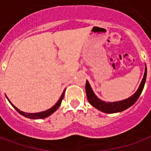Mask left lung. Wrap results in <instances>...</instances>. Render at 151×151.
Masks as SVG:
<instances>
[{
    "instance_id": "1",
    "label": "left lung",
    "mask_w": 151,
    "mask_h": 151,
    "mask_svg": "<svg viewBox=\"0 0 151 151\" xmlns=\"http://www.w3.org/2000/svg\"><path fill=\"white\" fill-rule=\"evenodd\" d=\"M146 66L145 68V73H144V76L141 82L139 87L137 89L134 94L132 96H130L129 98L124 99L121 101L117 102H105L103 101L95 95L94 91H92L91 86L89 84L88 81H86V96H87V99H88L89 103L95 107V108H97L99 111L105 112V113H116V112H120V111H124L127 108H130L132 105H133L136 101L137 100V99L139 98L140 95L142 94V90L144 88V86L146 83Z\"/></svg>"
}]
</instances>
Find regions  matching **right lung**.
<instances>
[{"label":"right lung","instance_id":"1","mask_svg":"<svg viewBox=\"0 0 151 151\" xmlns=\"http://www.w3.org/2000/svg\"><path fill=\"white\" fill-rule=\"evenodd\" d=\"M64 95H65V91L63 92V94L61 95V96H60V99L57 101V103H56V104L53 106L52 108H49V109H47L46 111H41V112H36V113H27V112H24V111H20V110L16 108L14 105L13 104L9 99L8 100L9 102L11 104V105L14 107V108L15 110L18 111V113H20L21 115H22V116L27 117V118H30V119H43V118H46V117L49 116L50 115H52L54 111H56V110L58 109V108L60 107V105L61 104V101H62L63 98H64Z\"/></svg>","mask_w":151,"mask_h":151}]
</instances>
